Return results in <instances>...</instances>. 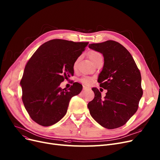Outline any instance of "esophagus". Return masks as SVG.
<instances>
[{"label":"esophagus","instance_id":"obj_1","mask_svg":"<svg viewBox=\"0 0 160 160\" xmlns=\"http://www.w3.org/2000/svg\"><path fill=\"white\" fill-rule=\"evenodd\" d=\"M89 88H88V87H86V86H83V90H87V89H89Z\"/></svg>","mask_w":160,"mask_h":160}]
</instances>
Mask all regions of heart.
Listing matches in <instances>:
<instances>
[{"mask_svg": "<svg viewBox=\"0 0 160 160\" xmlns=\"http://www.w3.org/2000/svg\"><path fill=\"white\" fill-rule=\"evenodd\" d=\"M89 58H90V60L92 62H93V63H95L98 60V59L102 58V56L99 52L95 51V50H91V51H90L89 52ZM77 62H78V60H77V61L75 62L74 66L77 65ZM80 82L83 83V84L86 85V86H89L92 83V82H93V79H92L89 77H87V76H85V77H82L80 79Z\"/></svg>", "mask_w": 160, "mask_h": 160, "instance_id": "b5f03b06", "label": "heart"}]
</instances>
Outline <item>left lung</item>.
I'll return each mask as SVG.
<instances>
[{
  "label": "left lung",
  "mask_w": 160,
  "mask_h": 160,
  "mask_svg": "<svg viewBox=\"0 0 160 160\" xmlns=\"http://www.w3.org/2000/svg\"><path fill=\"white\" fill-rule=\"evenodd\" d=\"M89 47L104 56V67L98 82L100 87L107 89L102 98L99 90L92 88L95 98L88 104L89 113L106 128L121 127L138 109L142 95L140 71L128 50L118 42L108 40Z\"/></svg>",
  "instance_id": "8db88e82"
}]
</instances>
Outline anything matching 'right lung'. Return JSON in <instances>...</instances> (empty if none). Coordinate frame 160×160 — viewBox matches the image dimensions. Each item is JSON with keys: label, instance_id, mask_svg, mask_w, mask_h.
I'll return each mask as SVG.
<instances>
[{"label": "right lung", "instance_id": "1", "mask_svg": "<svg viewBox=\"0 0 160 160\" xmlns=\"http://www.w3.org/2000/svg\"><path fill=\"white\" fill-rule=\"evenodd\" d=\"M88 42L52 39L34 52L24 67L21 80L22 100L30 118L43 127L61 120L71 98L78 95L82 86L74 82L65 90L59 86L73 76V67Z\"/></svg>", "mask_w": 160, "mask_h": 160}]
</instances>
